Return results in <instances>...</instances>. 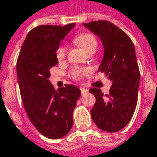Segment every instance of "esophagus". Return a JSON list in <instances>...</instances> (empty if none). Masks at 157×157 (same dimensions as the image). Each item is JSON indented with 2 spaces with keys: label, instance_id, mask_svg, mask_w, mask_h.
I'll use <instances>...</instances> for the list:
<instances>
[{
  "label": "esophagus",
  "instance_id": "esophagus-1",
  "mask_svg": "<svg viewBox=\"0 0 157 157\" xmlns=\"http://www.w3.org/2000/svg\"><path fill=\"white\" fill-rule=\"evenodd\" d=\"M80 91H81V94L82 95H85V94L87 93V90L86 88H84V87H80Z\"/></svg>",
  "mask_w": 157,
  "mask_h": 157
}]
</instances>
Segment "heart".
<instances>
[{
	"mask_svg": "<svg viewBox=\"0 0 157 157\" xmlns=\"http://www.w3.org/2000/svg\"><path fill=\"white\" fill-rule=\"evenodd\" d=\"M75 42L81 47V49L84 51L86 53L95 51L97 47V40L95 36L91 33H81L75 36ZM67 54V46L65 44L60 45L56 50V57L59 61L63 60L66 57ZM90 69L87 67H74L70 71L71 78L78 80L83 78L84 76H86L90 73Z\"/></svg>",
	"mask_w": 157,
	"mask_h": 157,
	"instance_id": "heart-1",
	"label": "heart"
}]
</instances>
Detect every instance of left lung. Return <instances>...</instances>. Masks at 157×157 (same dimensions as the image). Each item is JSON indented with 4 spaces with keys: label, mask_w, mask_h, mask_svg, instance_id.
<instances>
[{
    "label": "left lung",
    "mask_w": 157,
    "mask_h": 157,
    "mask_svg": "<svg viewBox=\"0 0 157 157\" xmlns=\"http://www.w3.org/2000/svg\"><path fill=\"white\" fill-rule=\"evenodd\" d=\"M83 25L104 44V59L98 71L105 73L113 84L105 96L99 88L89 90L96 99L91 110L92 120L102 130L116 132L129 123L137 106L140 74L134 44L124 31L109 21Z\"/></svg>",
    "instance_id": "obj_1"
}]
</instances>
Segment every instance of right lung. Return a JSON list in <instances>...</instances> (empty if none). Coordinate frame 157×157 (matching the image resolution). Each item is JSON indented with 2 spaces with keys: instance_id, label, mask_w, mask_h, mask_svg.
<instances>
[{
  "instance_id": "1",
  "label": "right lung",
  "mask_w": 157,
  "mask_h": 157,
  "mask_svg": "<svg viewBox=\"0 0 157 157\" xmlns=\"http://www.w3.org/2000/svg\"><path fill=\"white\" fill-rule=\"evenodd\" d=\"M75 23L65 26L41 25L29 31L17 61L20 95L30 121L51 140L67 135L73 125V111L80 96L77 86L55 90L50 69L58 64L56 50Z\"/></svg>"
}]
</instances>
